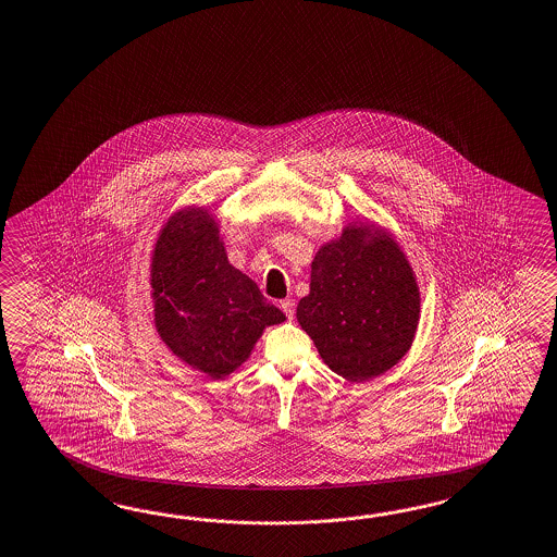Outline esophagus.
Wrapping results in <instances>:
<instances>
[{"instance_id":"1","label":"esophagus","mask_w":557,"mask_h":557,"mask_svg":"<svg viewBox=\"0 0 557 557\" xmlns=\"http://www.w3.org/2000/svg\"><path fill=\"white\" fill-rule=\"evenodd\" d=\"M281 309L285 311L286 317L288 319H293L295 317V300L293 299H285L281 300Z\"/></svg>"}]
</instances>
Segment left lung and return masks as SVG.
Returning <instances> with one entry per match:
<instances>
[{"instance_id": "8db88e82", "label": "left lung", "mask_w": 557, "mask_h": 557, "mask_svg": "<svg viewBox=\"0 0 557 557\" xmlns=\"http://www.w3.org/2000/svg\"><path fill=\"white\" fill-rule=\"evenodd\" d=\"M309 295L297 321L321 359L349 382L392 370L412 347L420 286L412 264L387 230L349 222L311 262Z\"/></svg>"}]
</instances>
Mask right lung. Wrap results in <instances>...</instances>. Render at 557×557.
<instances>
[{
  "label": "right lung",
  "mask_w": 557,
  "mask_h": 557,
  "mask_svg": "<svg viewBox=\"0 0 557 557\" xmlns=\"http://www.w3.org/2000/svg\"><path fill=\"white\" fill-rule=\"evenodd\" d=\"M149 285L161 342L212 380L238 370L264 329L286 319L230 264L220 222L203 206L173 212L159 230Z\"/></svg>",
  "instance_id": "right-lung-1"
}]
</instances>
